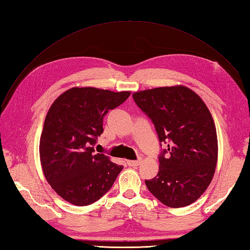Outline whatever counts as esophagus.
<instances>
[{
  "label": "esophagus",
  "mask_w": 250,
  "mask_h": 250,
  "mask_svg": "<svg viewBox=\"0 0 250 250\" xmlns=\"http://www.w3.org/2000/svg\"><path fill=\"white\" fill-rule=\"evenodd\" d=\"M140 163H141V160H137V161H127L128 166H130V167H137Z\"/></svg>",
  "instance_id": "obj_1"
}]
</instances>
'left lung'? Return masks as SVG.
I'll return each mask as SVG.
<instances>
[{"label": "left lung", "instance_id": "1", "mask_svg": "<svg viewBox=\"0 0 250 250\" xmlns=\"http://www.w3.org/2000/svg\"><path fill=\"white\" fill-rule=\"evenodd\" d=\"M132 98L151 119L160 142L168 143L157 177L145 181L148 190L168 207L192 204L210 184L218 162L217 130L208 107L183 85L141 90Z\"/></svg>", "mask_w": 250, "mask_h": 250}]
</instances>
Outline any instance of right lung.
<instances>
[{
    "label": "right lung",
    "mask_w": 250,
    "mask_h": 250,
    "mask_svg": "<svg viewBox=\"0 0 250 250\" xmlns=\"http://www.w3.org/2000/svg\"><path fill=\"white\" fill-rule=\"evenodd\" d=\"M130 91L72 87L55 100L40 139L45 179L61 198L76 206L92 204L108 191L123 166L94 152L103 118Z\"/></svg>",
    "instance_id": "right-lung-1"
}]
</instances>
